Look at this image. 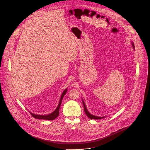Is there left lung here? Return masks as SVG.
Masks as SVG:
<instances>
[{
	"label": "left lung",
	"instance_id": "left-lung-1",
	"mask_svg": "<svg viewBox=\"0 0 150 150\" xmlns=\"http://www.w3.org/2000/svg\"><path fill=\"white\" fill-rule=\"evenodd\" d=\"M131 43H132V47L134 48V50H135V49H134V43L132 42ZM82 101H83V107H84V111L85 112V114H86V115L88 116V118H90V119L99 120V119H102V118H105V116H103V117H98V116H96L92 115L91 114H90L89 112H88V111L87 110V108H86V106L85 105V102L83 101V99H82Z\"/></svg>",
	"mask_w": 150,
	"mask_h": 150
}]
</instances>
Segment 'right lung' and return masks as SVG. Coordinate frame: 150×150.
Listing matches in <instances>:
<instances>
[{
    "label": "right lung",
    "mask_w": 150,
    "mask_h": 150,
    "mask_svg": "<svg viewBox=\"0 0 150 150\" xmlns=\"http://www.w3.org/2000/svg\"><path fill=\"white\" fill-rule=\"evenodd\" d=\"M67 89H65L63 93L62 94L61 96V99L59 100V102L58 103L57 108L55 109V110L51 112V114H48L47 115H36L34 114H33L32 112H29L30 114H31L32 116L35 118H37V119H41V120H54L55 118L58 117V116L59 115V108L61 107V103H62V99L63 98L65 94H66V93L67 92Z\"/></svg>",
    "instance_id": "1"
}]
</instances>
